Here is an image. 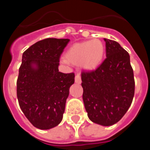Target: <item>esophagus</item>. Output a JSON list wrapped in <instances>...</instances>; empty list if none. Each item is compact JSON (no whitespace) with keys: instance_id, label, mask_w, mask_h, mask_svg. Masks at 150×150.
Returning a JSON list of instances; mask_svg holds the SVG:
<instances>
[{"instance_id":"obj_1","label":"esophagus","mask_w":150,"mask_h":150,"mask_svg":"<svg viewBox=\"0 0 150 150\" xmlns=\"http://www.w3.org/2000/svg\"><path fill=\"white\" fill-rule=\"evenodd\" d=\"M75 83H78V84L81 83V76H80V74H77L75 76Z\"/></svg>"}]
</instances>
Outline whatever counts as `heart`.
Masks as SVG:
<instances>
[{
	"mask_svg": "<svg viewBox=\"0 0 150 150\" xmlns=\"http://www.w3.org/2000/svg\"><path fill=\"white\" fill-rule=\"evenodd\" d=\"M104 54V43L95 39L73 44L66 52L64 59L74 64H81L86 70H94L100 65Z\"/></svg>",
	"mask_w": 150,
	"mask_h": 150,
	"instance_id": "heart-1",
	"label": "heart"
}]
</instances>
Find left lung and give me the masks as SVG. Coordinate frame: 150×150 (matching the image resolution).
<instances>
[{"mask_svg": "<svg viewBox=\"0 0 150 150\" xmlns=\"http://www.w3.org/2000/svg\"><path fill=\"white\" fill-rule=\"evenodd\" d=\"M105 60L96 70L81 74L83 99L89 120L104 126L118 122L132 103L134 72L128 52L104 38Z\"/></svg>", "mask_w": 150, "mask_h": 150, "instance_id": "left-lung-1", "label": "left lung"}]
</instances>
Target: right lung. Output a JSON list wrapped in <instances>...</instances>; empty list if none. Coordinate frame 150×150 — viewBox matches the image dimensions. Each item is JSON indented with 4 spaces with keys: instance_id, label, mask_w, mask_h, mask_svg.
I'll return each instance as SVG.
<instances>
[{
    "instance_id": "1",
    "label": "right lung",
    "mask_w": 150,
    "mask_h": 150,
    "mask_svg": "<svg viewBox=\"0 0 150 150\" xmlns=\"http://www.w3.org/2000/svg\"><path fill=\"white\" fill-rule=\"evenodd\" d=\"M69 39L46 38L23 52L17 79V98L31 124L50 129L62 122L74 73L59 72V59Z\"/></svg>"
}]
</instances>
